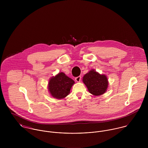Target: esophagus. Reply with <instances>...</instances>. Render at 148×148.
<instances>
[{
    "mask_svg": "<svg viewBox=\"0 0 148 148\" xmlns=\"http://www.w3.org/2000/svg\"><path fill=\"white\" fill-rule=\"evenodd\" d=\"M75 80L77 82H80L81 81V76H78V77H76L75 78Z\"/></svg>",
    "mask_w": 148,
    "mask_h": 148,
    "instance_id": "34e87169",
    "label": "esophagus"
}]
</instances>
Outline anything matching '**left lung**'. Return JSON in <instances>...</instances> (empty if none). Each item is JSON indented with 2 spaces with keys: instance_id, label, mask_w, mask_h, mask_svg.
<instances>
[{
  "instance_id": "left-lung-1",
  "label": "left lung",
  "mask_w": 148,
  "mask_h": 148,
  "mask_svg": "<svg viewBox=\"0 0 148 148\" xmlns=\"http://www.w3.org/2000/svg\"><path fill=\"white\" fill-rule=\"evenodd\" d=\"M83 81L88 88L89 92L95 96L104 94L108 85L106 75H100L95 70H92L85 74Z\"/></svg>"
}]
</instances>
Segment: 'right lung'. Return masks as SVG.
Here are the masks:
<instances>
[{"label": "right lung", "mask_w": 148, "mask_h": 148, "mask_svg": "<svg viewBox=\"0 0 148 148\" xmlns=\"http://www.w3.org/2000/svg\"><path fill=\"white\" fill-rule=\"evenodd\" d=\"M74 83L75 82L72 79L61 72L50 79L48 89L52 97L61 99L68 95Z\"/></svg>", "instance_id": "right-lung-1"}]
</instances>
